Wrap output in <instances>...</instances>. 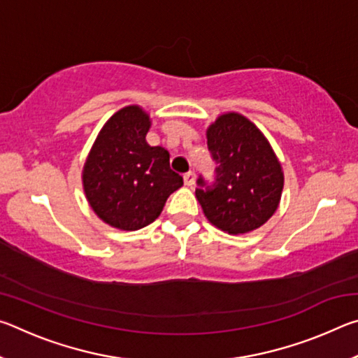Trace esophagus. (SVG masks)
Here are the masks:
<instances>
[{
	"label": "esophagus",
	"instance_id": "esophagus-1",
	"mask_svg": "<svg viewBox=\"0 0 358 358\" xmlns=\"http://www.w3.org/2000/svg\"><path fill=\"white\" fill-rule=\"evenodd\" d=\"M183 180H185V185L186 186H192L194 181H196V173L194 172H187L183 175Z\"/></svg>",
	"mask_w": 358,
	"mask_h": 358
}]
</instances>
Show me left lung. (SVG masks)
<instances>
[{
  "label": "left lung",
  "mask_w": 358,
  "mask_h": 358,
  "mask_svg": "<svg viewBox=\"0 0 358 358\" xmlns=\"http://www.w3.org/2000/svg\"><path fill=\"white\" fill-rule=\"evenodd\" d=\"M207 143L217 162L216 183L196 189L203 215L222 232L248 234L278 210L284 172L270 142L238 112L221 113L207 129ZM199 186H205L202 178Z\"/></svg>",
  "instance_id": "8db88e82"
}]
</instances>
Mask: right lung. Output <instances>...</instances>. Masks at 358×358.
Here are the masks:
<instances>
[{
  "label": "right lung",
  "instance_id": "right-lung-1",
  "mask_svg": "<svg viewBox=\"0 0 358 358\" xmlns=\"http://www.w3.org/2000/svg\"><path fill=\"white\" fill-rule=\"evenodd\" d=\"M150 113L126 106L102 126L82 171L90 207L108 226L138 230L153 222L167 197L183 186L171 155L147 142Z\"/></svg>",
  "mask_w": 358,
  "mask_h": 358
}]
</instances>
